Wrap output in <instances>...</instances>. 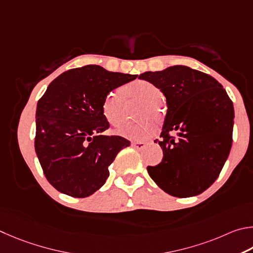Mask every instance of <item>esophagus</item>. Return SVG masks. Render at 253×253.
I'll return each instance as SVG.
<instances>
[{
    "mask_svg": "<svg viewBox=\"0 0 253 253\" xmlns=\"http://www.w3.org/2000/svg\"><path fill=\"white\" fill-rule=\"evenodd\" d=\"M145 145H147V143L145 142H132V147H133L134 149L136 150H142L145 148Z\"/></svg>",
    "mask_w": 253,
    "mask_h": 253,
    "instance_id": "esophagus-1",
    "label": "esophagus"
}]
</instances>
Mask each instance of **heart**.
I'll list each match as a JSON object with an SVG mask.
<instances>
[{
	"label": "heart",
	"mask_w": 253,
	"mask_h": 253,
	"mask_svg": "<svg viewBox=\"0 0 253 253\" xmlns=\"http://www.w3.org/2000/svg\"><path fill=\"white\" fill-rule=\"evenodd\" d=\"M121 92H111L105 96L102 104V111L105 119L113 124L120 126L124 122L126 117V102L134 103L140 102V108L136 110V115L140 119L154 118L160 122L166 112L163 102L160 100L162 92L153 83L138 80L131 82L121 88ZM156 130V126L151 121H142L135 124H126L118 129V133L132 140H142L152 134Z\"/></svg>",
	"instance_id": "b5f03b06"
}]
</instances>
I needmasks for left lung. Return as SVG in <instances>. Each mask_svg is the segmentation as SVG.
Here are the masks:
<instances>
[{"label":"left lung","mask_w":253,"mask_h":253,"mask_svg":"<svg viewBox=\"0 0 253 253\" xmlns=\"http://www.w3.org/2000/svg\"><path fill=\"white\" fill-rule=\"evenodd\" d=\"M139 79L160 88L168 105L161 140L156 141L163 159L147 168L149 175L171 196H198L218 179L231 150V99L214 78L184 65L144 72Z\"/></svg>","instance_id":"left-lung-1"}]
</instances>
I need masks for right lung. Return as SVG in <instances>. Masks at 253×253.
I'll use <instances>...</instances> for the list:
<instances>
[{"instance_id": "1", "label": "right lung", "mask_w": 253, "mask_h": 253, "mask_svg": "<svg viewBox=\"0 0 253 253\" xmlns=\"http://www.w3.org/2000/svg\"><path fill=\"white\" fill-rule=\"evenodd\" d=\"M136 77L85 65L65 71L47 86L37 106L34 147L57 191L85 198L104 184L109 166L130 141L101 134L110 126L102 104L109 92Z\"/></svg>"}]
</instances>
